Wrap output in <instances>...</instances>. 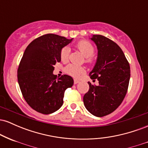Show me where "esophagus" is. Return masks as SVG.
<instances>
[{
  "instance_id": "obj_1",
  "label": "esophagus",
  "mask_w": 148,
  "mask_h": 148,
  "mask_svg": "<svg viewBox=\"0 0 148 148\" xmlns=\"http://www.w3.org/2000/svg\"><path fill=\"white\" fill-rule=\"evenodd\" d=\"M79 82V81H78V80H76V79H75V80H74V84H77Z\"/></svg>"
}]
</instances>
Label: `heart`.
Wrapping results in <instances>:
<instances>
[{
	"label": "heart",
	"mask_w": 148,
	"mask_h": 148,
	"mask_svg": "<svg viewBox=\"0 0 148 148\" xmlns=\"http://www.w3.org/2000/svg\"><path fill=\"white\" fill-rule=\"evenodd\" d=\"M76 47L80 51V52L84 55V56L86 57V62H89V63L92 62L93 58L92 56L95 52V48L92 45V44L88 41L82 40V41L78 42L77 45H76ZM69 52H70V49L68 47H64L61 49L60 56L62 62H66L68 60ZM64 72L72 77L77 79V78H79L80 76L85 74L86 69L82 66H77L74 64H69L64 67Z\"/></svg>",
	"instance_id": "heart-1"
}]
</instances>
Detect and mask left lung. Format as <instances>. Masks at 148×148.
I'll return each mask as SVG.
<instances>
[{
	"label": "left lung",
	"mask_w": 148,
	"mask_h": 148,
	"mask_svg": "<svg viewBox=\"0 0 148 148\" xmlns=\"http://www.w3.org/2000/svg\"><path fill=\"white\" fill-rule=\"evenodd\" d=\"M97 49V58L89 73L98 86L88 82L90 89L84 97L86 109L97 117L113 112L123 101L130 79V67L120 47L110 39L100 35L90 37Z\"/></svg>",
	"instance_id": "left-lung-1"
}]
</instances>
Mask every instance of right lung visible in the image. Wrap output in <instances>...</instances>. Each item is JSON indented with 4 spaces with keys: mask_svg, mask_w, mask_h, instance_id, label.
<instances>
[{
    "mask_svg": "<svg viewBox=\"0 0 148 148\" xmlns=\"http://www.w3.org/2000/svg\"><path fill=\"white\" fill-rule=\"evenodd\" d=\"M55 34L42 35L30 42L17 71L18 83L28 104L42 114L58 111L63 103L64 91L74 84L68 75L58 78L54 65L61 61V49L72 42Z\"/></svg>",
    "mask_w": 148,
    "mask_h": 148,
    "instance_id": "1",
    "label": "right lung"
}]
</instances>
